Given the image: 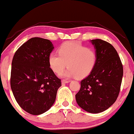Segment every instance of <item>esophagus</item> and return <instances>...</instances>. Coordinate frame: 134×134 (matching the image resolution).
Listing matches in <instances>:
<instances>
[{
  "mask_svg": "<svg viewBox=\"0 0 134 134\" xmlns=\"http://www.w3.org/2000/svg\"><path fill=\"white\" fill-rule=\"evenodd\" d=\"M69 82H70V81H67V80L63 79V81H62V83H69Z\"/></svg>",
  "mask_w": 134,
  "mask_h": 134,
  "instance_id": "obj_1",
  "label": "esophagus"
}]
</instances>
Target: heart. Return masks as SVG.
Segmentation results:
<instances>
[{
  "mask_svg": "<svg viewBox=\"0 0 134 134\" xmlns=\"http://www.w3.org/2000/svg\"><path fill=\"white\" fill-rule=\"evenodd\" d=\"M58 53L51 52L49 64L51 69L59 73L69 66L64 76L83 78L90 74L96 65L97 54L93 48L87 47L78 42H69L59 47Z\"/></svg>",
  "mask_w": 134,
  "mask_h": 134,
  "instance_id": "obj_1",
  "label": "heart"
}]
</instances>
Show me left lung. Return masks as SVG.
Here are the masks:
<instances>
[{
	"instance_id": "obj_1",
	"label": "left lung",
	"mask_w": 134,
	"mask_h": 134,
	"mask_svg": "<svg viewBox=\"0 0 134 134\" xmlns=\"http://www.w3.org/2000/svg\"><path fill=\"white\" fill-rule=\"evenodd\" d=\"M97 54L96 65L81 82L76 100L81 108L96 114L105 111L118 97L122 81L123 65L110 43L100 39L91 40Z\"/></svg>"
}]
</instances>
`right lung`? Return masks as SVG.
Instances as JSON below:
<instances>
[{
	"mask_svg": "<svg viewBox=\"0 0 134 134\" xmlns=\"http://www.w3.org/2000/svg\"><path fill=\"white\" fill-rule=\"evenodd\" d=\"M54 47L49 40L32 38L15 52L12 61L11 88L21 108L32 115L41 114L54 103L61 79L49 64Z\"/></svg>",
	"mask_w": 134,
	"mask_h": 134,
	"instance_id": "1",
	"label": "right lung"
}]
</instances>
